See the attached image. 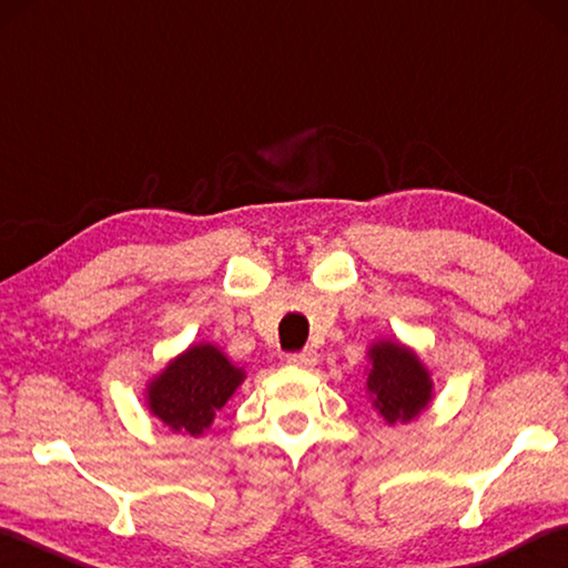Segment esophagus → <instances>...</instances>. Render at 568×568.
I'll use <instances>...</instances> for the list:
<instances>
[{"mask_svg": "<svg viewBox=\"0 0 568 568\" xmlns=\"http://www.w3.org/2000/svg\"><path fill=\"white\" fill-rule=\"evenodd\" d=\"M287 363L295 365V368H313V365L318 363V353H315V351L291 353V355H287Z\"/></svg>", "mask_w": 568, "mask_h": 568, "instance_id": "obj_1", "label": "esophagus"}]
</instances>
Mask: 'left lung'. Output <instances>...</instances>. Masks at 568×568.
I'll use <instances>...</instances> for the list:
<instances>
[{"label":"left lung","instance_id":"obj_1","mask_svg":"<svg viewBox=\"0 0 568 568\" xmlns=\"http://www.w3.org/2000/svg\"><path fill=\"white\" fill-rule=\"evenodd\" d=\"M368 396L390 426L408 423L434 398V381L418 355L398 341H378L368 351Z\"/></svg>","mask_w":568,"mask_h":568}]
</instances>
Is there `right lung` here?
I'll list each match as a JSON object with an SVG mask.
<instances>
[{
	"label": "right lung",
	"mask_w": 568,
	"mask_h": 568,
	"mask_svg": "<svg viewBox=\"0 0 568 568\" xmlns=\"http://www.w3.org/2000/svg\"><path fill=\"white\" fill-rule=\"evenodd\" d=\"M245 381V371L210 343H197L150 381L148 406L178 434L200 436Z\"/></svg>",
	"instance_id": "1"
}]
</instances>
